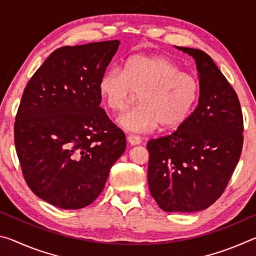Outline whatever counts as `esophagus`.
Here are the masks:
<instances>
[{"label": "esophagus", "instance_id": "esophagus-1", "mask_svg": "<svg viewBox=\"0 0 256 256\" xmlns=\"http://www.w3.org/2000/svg\"><path fill=\"white\" fill-rule=\"evenodd\" d=\"M126 138H128V142L131 146H138V144H141L140 136H136V134H128Z\"/></svg>", "mask_w": 256, "mask_h": 256}]
</instances>
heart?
<instances>
[{
  "label": "heart",
  "instance_id": "heart-1",
  "mask_svg": "<svg viewBox=\"0 0 256 256\" xmlns=\"http://www.w3.org/2000/svg\"><path fill=\"white\" fill-rule=\"evenodd\" d=\"M98 92L112 112H122L138 92L140 105L120 115L118 123L126 131L146 133L159 124L172 128L184 123L196 106L200 84L166 56L136 54L122 70L112 68L104 73Z\"/></svg>",
  "mask_w": 256,
  "mask_h": 256
}]
</instances>
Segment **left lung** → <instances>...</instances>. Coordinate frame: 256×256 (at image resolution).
<instances>
[{"mask_svg":"<svg viewBox=\"0 0 256 256\" xmlns=\"http://www.w3.org/2000/svg\"><path fill=\"white\" fill-rule=\"evenodd\" d=\"M196 60L198 105L170 136L148 142V184L160 209L196 212L222 196L242 148V114L237 94L209 55L178 47Z\"/></svg>","mask_w":256,"mask_h":256,"instance_id":"8db88e82","label":"left lung"}]
</instances>
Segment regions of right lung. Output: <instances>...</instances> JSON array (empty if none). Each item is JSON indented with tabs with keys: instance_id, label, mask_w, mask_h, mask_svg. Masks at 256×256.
Listing matches in <instances>:
<instances>
[{
	"instance_id": "add662e5",
	"label": "right lung",
	"mask_w": 256,
	"mask_h": 256,
	"mask_svg": "<svg viewBox=\"0 0 256 256\" xmlns=\"http://www.w3.org/2000/svg\"><path fill=\"white\" fill-rule=\"evenodd\" d=\"M120 40L64 46L26 86L14 144L30 190L60 209L89 206L102 193L126 138L102 107L98 82Z\"/></svg>"
}]
</instances>
